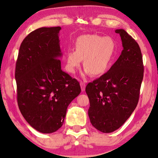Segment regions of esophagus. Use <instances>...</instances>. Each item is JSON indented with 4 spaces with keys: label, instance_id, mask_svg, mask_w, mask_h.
Masks as SVG:
<instances>
[{
    "label": "esophagus",
    "instance_id": "obj_1",
    "mask_svg": "<svg viewBox=\"0 0 158 158\" xmlns=\"http://www.w3.org/2000/svg\"><path fill=\"white\" fill-rule=\"evenodd\" d=\"M80 85H81V89L82 91H84L85 89V82L82 81H80Z\"/></svg>",
    "mask_w": 158,
    "mask_h": 158
}]
</instances>
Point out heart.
I'll return each mask as SVG.
<instances>
[{
  "label": "heart",
  "instance_id": "1",
  "mask_svg": "<svg viewBox=\"0 0 158 158\" xmlns=\"http://www.w3.org/2000/svg\"><path fill=\"white\" fill-rule=\"evenodd\" d=\"M116 52V44L112 37L84 35L77 39L75 50L67 52L66 68L74 73L84 60L85 74L101 75L113 61Z\"/></svg>",
  "mask_w": 158,
  "mask_h": 158
}]
</instances>
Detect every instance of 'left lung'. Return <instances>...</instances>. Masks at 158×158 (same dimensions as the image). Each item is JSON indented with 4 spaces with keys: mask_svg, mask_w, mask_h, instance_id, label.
<instances>
[{
    "mask_svg": "<svg viewBox=\"0 0 158 158\" xmlns=\"http://www.w3.org/2000/svg\"><path fill=\"white\" fill-rule=\"evenodd\" d=\"M115 32L121 37V56L108 72L85 87L90 123L104 133L118 129L132 114L143 77L142 55L137 42L123 29Z\"/></svg>",
    "mask_w": 158,
    "mask_h": 158,
    "instance_id": "left-lung-1",
    "label": "left lung"
}]
</instances>
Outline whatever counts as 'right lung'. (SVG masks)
I'll use <instances>...</instances> for the list:
<instances>
[{
	"label": "right lung",
	"mask_w": 158,
	"mask_h": 158,
	"mask_svg": "<svg viewBox=\"0 0 158 158\" xmlns=\"http://www.w3.org/2000/svg\"><path fill=\"white\" fill-rule=\"evenodd\" d=\"M60 29L31 32L21 42L16 63L19 108L32 127L45 134L62 126L68 105L81 93L79 81L61 69Z\"/></svg>",
	"instance_id": "add662e5"
}]
</instances>
